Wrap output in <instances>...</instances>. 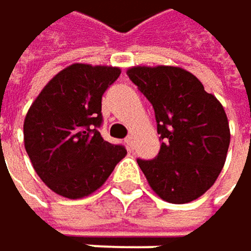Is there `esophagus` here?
Segmentation results:
<instances>
[{
  "label": "esophagus",
  "instance_id": "esophagus-1",
  "mask_svg": "<svg viewBox=\"0 0 251 251\" xmlns=\"http://www.w3.org/2000/svg\"><path fill=\"white\" fill-rule=\"evenodd\" d=\"M133 136H128L127 139H126V143H127V146H128V149H131L133 148Z\"/></svg>",
  "mask_w": 251,
  "mask_h": 251
}]
</instances>
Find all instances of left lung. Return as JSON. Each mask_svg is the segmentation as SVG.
<instances>
[{"instance_id": "obj_1", "label": "left lung", "mask_w": 251, "mask_h": 251, "mask_svg": "<svg viewBox=\"0 0 251 251\" xmlns=\"http://www.w3.org/2000/svg\"><path fill=\"white\" fill-rule=\"evenodd\" d=\"M130 80L155 109L161 151L137 159L149 186L165 201L188 203L213 186L229 146L221 102L187 70L171 65L131 67Z\"/></svg>"}]
</instances>
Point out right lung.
Instances as JSON below:
<instances>
[{
  "label": "right lung",
  "mask_w": 251,
  "mask_h": 251,
  "mask_svg": "<svg viewBox=\"0 0 251 251\" xmlns=\"http://www.w3.org/2000/svg\"><path fill=\"white\" fill-rule=\"evenodd\" d=\"M118 67L71 64L54 75L30 105L25 148L39 178L54 193L81 199L100 187L126 156L99 133L102 95Z\"/></svg>",
  "instance_id": "add662e5"
}]
</instances>
